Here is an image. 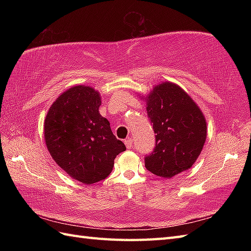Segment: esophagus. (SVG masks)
Returning a JSON list of instances; mask_svg holds the SVG:
<instances>
[{"label": "esophagus", "instance_id": "1", "mask_svg": "<svg viewBox=\"0 0 251 251\" xmlns=\"http://www.w3.org/2000/svg\"><path fill=\"white\" fill-rule=\"evenodd\" d=\"M124 142H125V146L128 149H130L132 147V143H134V140H132L131 138H127V139H125Z\"/></svg>", "mask_w": 251, "mask_h": 251}]
</instances>
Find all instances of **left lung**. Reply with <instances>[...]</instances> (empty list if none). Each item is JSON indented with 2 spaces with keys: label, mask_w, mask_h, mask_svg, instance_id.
<instances>
[{
  "label": "left lung",
  "mask_w": 251,
  "mask_h": 251,
  "mask_svg": "<svg viewBox=\"0 0 251 251\" xmlns=\"http://www.w3.org/2000/svg\"><path fill=\"white\" fill-rule=\"evenodd\" d=\"M147 112L156 134L155 147L145 157L147 169L158 177L172 178L191 168L207 136L199 106L182 88L166 82L149 95Z\"/></svg>",
  "instance_id": "obj_1"
}]
</instances>
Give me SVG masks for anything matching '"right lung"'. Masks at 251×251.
<instances>
[{"label":"right lung","mask_w":251,"mask_h":251,"mask_svg":"<svg viewBox=\"0 0 251 251\" xmlns=\"http://www.w3.org/2000/svg\"><path fill=\"white\" fill-rule=\"evenodd\" d=\"M100 104L98 92L79 85L58 97L45 119L44 137L51 157L85 184L104 180L116 155L126 150L99 113Z\"/></svg>","instance_id":"obj_1"}]
</instances>
